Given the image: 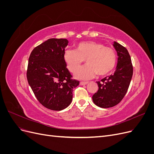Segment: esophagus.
I'll list each match as a JSON object with an SVG mask.
<instances>
[{
  "label": "esophagus",
  "mask_w": 154,
  "mask_h": 154,
  "mask_svg": "<svg viewBox=\"0 0 154 154\" xmlns=\"http://www.w3.org/2000/svg\"><path fill=\"white\" fill-rule=\"evenodd\" d=\"M88 83V82H81L80 83V84L81 85H87Z\"/></svg>",
  "instance_id": "1"
}]
</instances>
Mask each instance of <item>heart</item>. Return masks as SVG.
<instances>
[{
  "label": "heart",
  "mask_w": 154,
  "mask_h": 154,
  "mask_svg": "<svg viewBox=\"0 0 154 154\" xmlns=\"http://www.w3.org/2000/svg\"><path fill=\"white\" fill-rule=\"evenodd\" d=\"M63 58L71 72L77 71L86 60L87 66L78 69L75 74L76 78L81 80H88L96 74L98 76L107 75L113 71L117 61L116 53L112 48L93 41L78 43L76 51H65Z\"/></svg>",
  "instance_id": "b5f03b06"
}]
</instances>
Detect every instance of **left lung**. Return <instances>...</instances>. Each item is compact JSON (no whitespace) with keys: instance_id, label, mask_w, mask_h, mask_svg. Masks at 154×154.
Listing matches in <instances>:
<instances>
[{"instance_id":"left-lung-1","label":"left lung","mask_w":154,"mask_h":154,"mask_svg":"<svg viewBox=\"0 0 154 154\" xmlns=\"http://www.w3.org/2000/svg\"><path fill=\"white\" fill-rule=\"evenodd\" d=\"M113 46L118 56L116 71L112 75L97 82L98 90L92 96L93 102L101 108L112 107L123 100L133 74L131 58L127 49L116 42Z\"/></svg>"}]
</instances>
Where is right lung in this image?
Masks as SVG:
<instances>
[{
    "mask_svg": "<svg viewBox=\"0 0 154 154\" xmlns=\"http://www.w3.org/2000/svg\"><path fill=\"white\" fill-rule=\"evenodd\" d=\"M68 43L65 38L48 39L34 48L29 58L27 82L38 101L52 110H62L71 104L73 88L79 85L63 58Z\"/></svg>",
    "mask_w": 154,
    "mask_h": 154,
    "instance_id": "add662e5",
    "label": "right lung"
}]
</instances>
